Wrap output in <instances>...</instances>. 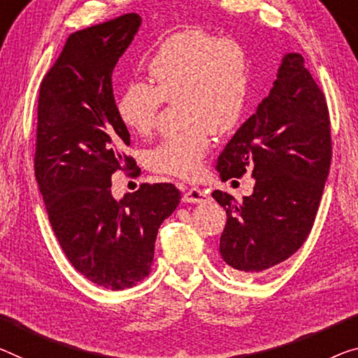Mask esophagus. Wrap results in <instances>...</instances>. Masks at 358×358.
Instances as JSON below:
<instances>
[{"label":"esophagus","mask_w":358,"mask_h":358,"mask_svg":"<svg viewBox=\"0 0 358 358\" xmlns=\"http://www.w3.org/2000/svg\"><path fill=\"white\" fill-rule=\"evenodd\" d=\"M182 200L185 203H206L210 200V195H208V192L198 189V187H190V189H185Z\"/></svg>","instance_id":"esophagus-1"}]
</instances>
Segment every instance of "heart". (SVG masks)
<instances>
[{"instance_id": "1", "label": "heart", "mask_w": 358, "mask_h": 358, "mask_svg": "<svg viewBox=\"0 0 358 358\" xmlns=\"http://www.w3.org/2000/svg\"><path fill=\"white\" fill-rule=\"evenodd\" d=\"M150 85L131 83L117 99V113L131 133L147 136L163 102L178 99L184 126L147 152L153 173L195 179L211 150V134L222 137L238 126L250 92V65L243 46L203 29L164 38L144 64Z\"/></svg>"}]
</instances>
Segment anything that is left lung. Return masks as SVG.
I'll return each mask as SVG.
<instances>
[{
	"mask_svg": "<svg viewBox=\"0 0 358 358\" xmlns=\"http://www.w3.org/2000/svg\"><path fill=\"white\" fill-rule=\"evenodd\" d=\"M327 99L304 67L287 54L273 87L217 158L222 180L251 173L252 195L238 201L214 190L225 213L222 259L243 275L287 261L309 236L331 164Z\"/></svg>",
	"mask_w": 358,
	"mask_h": 358,
	"instance_id": "left-lung-1",
	"label": "left lung"
}]
</instances>
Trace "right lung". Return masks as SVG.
Masks as SVG:
<instances>
[{"label":"right lung","instance_id":"right-lung-1","mask_svg":"<svg viewBox=\"0 0 358 358\" xmlns=\"http://www.w3.org/2000/svg\"><path fill=\"white\" fill-rule=\"evenodd\" d=\"M139 25L129 13L71 33L38 97L35 178L49 222L71 266L108 289L148 277L158 229L180 201L169 182L141 184L120 201L110 189L115 171L137 168L112 73Z\"/></svg>","mask_w":358,"mask_h":358}]
</instances>
